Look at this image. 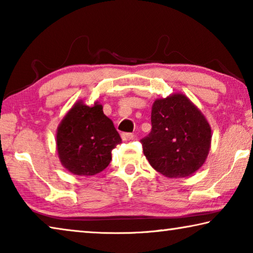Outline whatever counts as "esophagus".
Here are the masks:
<instances>
[{"instance_id": "1", "label": "esophagus", "mask_w": 253, "mask_h": 253, "mask_svg": "<svg viewBox=\"0 0 253 253\" xmlns=\"http://www.w3.org/2000/svg\"><path fill=\"white\" fill-rule=\"evenodd\" d=\"M121 136L123 140H130L134 138V134H131V132H122Z\"/></svg>"}]
</instances>
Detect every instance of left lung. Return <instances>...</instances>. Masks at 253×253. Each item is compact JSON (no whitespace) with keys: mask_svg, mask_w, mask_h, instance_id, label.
I'll return each instance as SVG.
<instances>
[{"mask_svg":"<svg viewBox=\"0 0 253 253\" xmlns=\"http://www.w3.org/2000/svg\"><path fill=\"white\" fill-rule=\"evenodd\" d=\"M151 122V132L140 142L154 169L179 178L203 165L211 144V127L188 98L175 93L155 100Z\"/></svg>","mask_w":253,"mask_h":253,"instance_id":"left-lung-1","label":"left lung"}]
</instances>
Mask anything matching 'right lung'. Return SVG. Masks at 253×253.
Here are the masks:
<instances>
[{"label": "right lung", "instance_id": "right-lung-1", "mask_svg": "<svg viewBox=\"0 0 253 253\" xmlns=\"http://www.w3.org/2000/svg\"><path fill=\"white\" fill-rule=\"evenodd\" d=\"M122 142L113 122L97 102H81L69 110L57 131L58 155L62 165L76 175H95L111 161V151Z\"/></svg>", "mask_w": 253, "mask_h": 253}]
</instances>
